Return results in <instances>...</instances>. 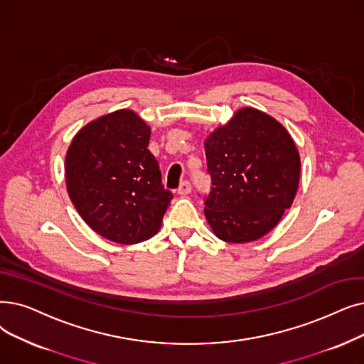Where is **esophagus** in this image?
Returning <instances> with one entry per match:
<instances>
[{"instance_id": "34e87169", "label": "esophagus", "mask_w": 364, "mask_h": 364, "mask_svg": "<svg viewBox=\"0 0 364 364\" xmlns=\"http://www.w3.org/2000/svg\"><path fill=\"white\" fill-rule=\"evenodd\" d=\"M178 195H181V196H187L188 193L192 192V186H191V183L188 181H183L181 184H180V187H178Z\"/></svg>"}]
</instances>
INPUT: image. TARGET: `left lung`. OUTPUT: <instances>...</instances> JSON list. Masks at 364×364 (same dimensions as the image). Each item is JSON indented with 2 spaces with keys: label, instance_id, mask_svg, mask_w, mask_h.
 <instances>
[{
  "label": "left lung",
  "instance_id": "obj_1",
  "mask_svg": "<svg viewBox=\"0 0 364 364\" xmlns=\"http://www.w3.org/2000/svg\"><path fill=\"white\" fill-rule=\"evenodd\" d=\"M211 192L205 217L218 240L256 241L291 207L300 178V156L284 126L245 107L205 139Z\"/></svg>",
  "mask_w": 364,
  "mask_h": 364
}]
</instances>
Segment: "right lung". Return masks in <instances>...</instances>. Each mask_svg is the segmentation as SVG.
<instances>
[{
	"instance_id": "add662e5",
	"label": "right lung",
	"mask_w": 364,
	"mask_h": 364,
	"mask_svg": "<svg viewBox=\"0 0 364 364\" xmlns=\"http://www.w3.org/2000/svg\"><path fill=\"white\" fill-rule=\"evenodd\" d=\"M150 126L132 109L92 120L65 157L71 202L87 226L117 244L146 241L161 229L172 193L147 149Z\"/></svg>"
}]
</instances>
